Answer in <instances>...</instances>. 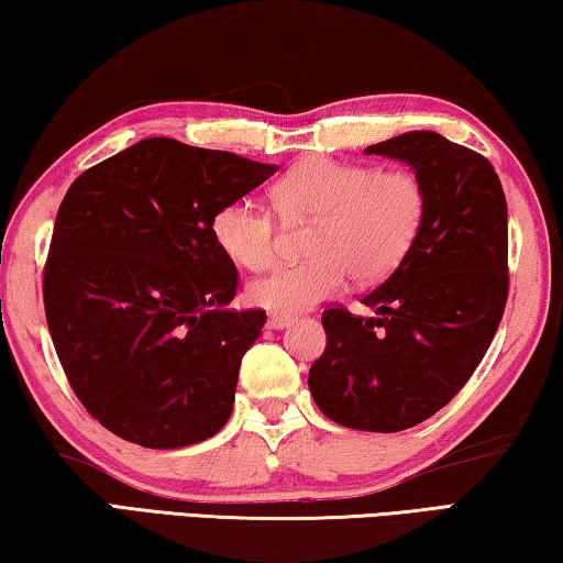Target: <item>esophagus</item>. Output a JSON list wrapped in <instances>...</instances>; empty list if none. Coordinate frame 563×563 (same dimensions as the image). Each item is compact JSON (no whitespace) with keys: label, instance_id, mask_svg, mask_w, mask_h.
<instances>
[{"label":"esophagus","instance_id":"obj_1","mask_svg":"<svg viewBox=\"0 0 563 563\" xmlns=\"http://www.w3.org/2000/svg\"><path fill=\"white\" fill-rule=\"evenodd\" d=\"M290 316H285V312H271L268 316V328H273V330H283V328H288L290 325Z\"/></svg>","mask_w":563,"mask_h":563}]
</instances>
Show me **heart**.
Listing matches in <instances>:
<instances>
[{
  "instance_id": "1",
  "label": "heart",
  "mask_w": 563,
  "mask_h": 563,
  "mask_svg": "<svg viewBox=\"0 0 563 563\" xmlns=\"http://www.w3.org/2000/svg\"><path fill=\"white\" fill-rule=\"evenodd\" d=\"M273 206L285 225L310 223L305 251L312 258L283 265L251 283L261 308L298 312L357 283L387 278L415 245L427 216V188L409 168H375L310 156L273 186ZM213 238L235 265L271 268L280 253V225L253 201L225 203L213 218Z\"/></svg>"
}]
</instances>
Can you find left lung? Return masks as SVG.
<instances>
[{
  "mask_svg": "<svg viewBox=\"0 0 563 563\" xmlns=\"http://www.w3.org/2000/svg\"><path fill=\"white\" fill-rule=\"evenodd\" d=\"M367 154L407 161L427 188L415 245L362 302L322 312L328 345L308 385L320 412L362 432L409 430L466 385L509 298V225L487 158L434 131H409Z\"/></svg>",
  "mask_w": 563,
  "mask_h": 563,
  "instance_id": "left-lung-1",
  "label": "left lung"
}]
</instances>
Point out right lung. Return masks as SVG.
<instances>
[{"instance_id": "1", "label": "right lung", "mask_w": 563, "mask_h": 563, "mask_svg": "<svg viewBox=\"0 0 563 563\" xmlns=\"http://www.w3.org/2000/svg\"><path fill=\"white\" fill-rule=\"evenodd\" d=\"M278 166L144 139L74 180L44 263V310L74 395L121 440L176 450L228 422L263 310H228L238 271L213 218Z\"/></svg>"}]
</instances>
